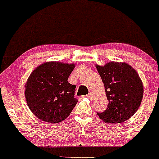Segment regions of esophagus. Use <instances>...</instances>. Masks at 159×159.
Listing matches in <instances>:
<instances>
[{
    "label": "esophagus",
    "instance_id": "esophagus-1",
    "mask_svg": "<svg viewBox=\"0 0 159 159\" xmlns=\"http://www.w3.org/2000/svg\"><path fill=\"white\" fill-rule=\"evenodd\" d=\"M87 97L89 99H92V98H93V95H92V93H89V95H87Z\"/></svg>",
    "mask_w": 159,
    "mask_h": 159
}]
</instances>
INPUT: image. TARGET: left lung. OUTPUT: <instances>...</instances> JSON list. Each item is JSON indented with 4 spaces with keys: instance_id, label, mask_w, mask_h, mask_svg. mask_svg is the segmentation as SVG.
Here are the masks:
<instances>
[{
    "instance_id": "8db88e82",
    "label": "left lung",
    "mask_w": 159,
    "mask_h": 159,
    "mask_svg": "<svg viewBox=\"0 0 159 159\" xmlns=\"http://www.w3.org/2000/svg\"><path fill=\"white\" fill-rule=\"evenodd\" d=\"M96 68L109 101L107 109L98 112L102 120L120 124L130 119L140 107L144 86L138 72L127 63L111 62Z\"/></svg>"
}]
</instances>
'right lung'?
Here are the masks:
<instances>
[{"mask_svg": "<svg viewBox=\"0 0 159 159\" xmlns=\"http://www.w3.org/2000/svg\"><path fill=\"white\" fill-rule=\"evenodd\" d=\"M75 64L50 61L31 73L25 85V97L29 109L38 119L50 124L65 120L78 102L76 86L67 81Z\"/></svg>", "mask_w": 159, "mask_h": 159, "instance_id": "1", "label": "right lung"}]
</instances>
